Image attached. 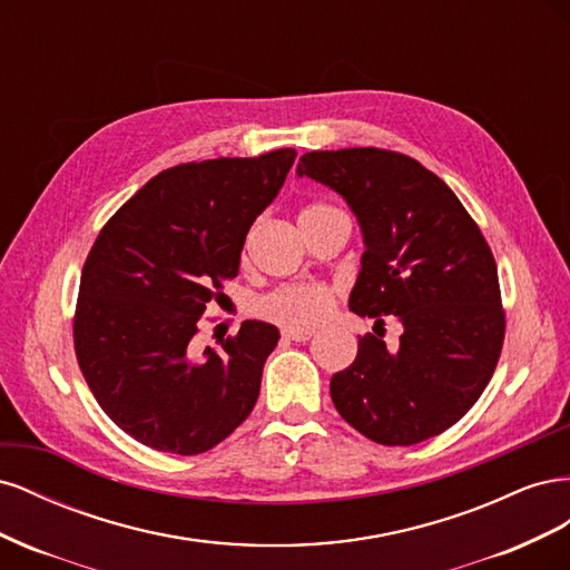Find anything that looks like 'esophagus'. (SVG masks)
<instances>
[{
  "label": "esophagus",
  "instance_id": "34e87169",
  "mask_svg": "<svg viewBox=\"0 0 570 570\" xmlns=\"http://www.w3.org/2000/svg\"><path fill=\"white\" fill-rule=\"evenodd\" d=\"M283 337L295 340V342H306V340L314 337V331H299V327H285Z\"/></svg>",
  "mask_w": 570,
  "mask_h": 570
}]
</instances>
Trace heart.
<instances>
[{
	"instance_id": "obj_1",
	"label": "heart",
	"mask_w": 570,
	"mask_h": 570,
	"mask_svg": "<svg viewBox=\"0 0 570 570\" xmlns=\"http://www.w3.org/2000/svg\"><path fill=\"white\" fill-rule=\"evenodd\" d=\"M333 206L314 204L304 209V214H316L327 212ZM335 306L333 289L318 285V283H302V285H285L268 292L266 297L258 302V314L264 318L281 323L285 327H299V331H308V327H316L331 316Z\"/></svg>"
}]
</instances>
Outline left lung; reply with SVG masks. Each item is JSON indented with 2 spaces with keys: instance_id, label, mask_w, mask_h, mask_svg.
Listing matches in <instances>:
<instances>
[{
  "instance_id": "8db88e82",
  "label": "left lung",
  "mask_w": 570,
  "mask_h": 570,
  "mask_svg": "<svg viewBox=\"0 0 570 570\" xmlns=\"http://www.w3.org/2000/svg\"><path fill=\"white\" fill-rule=\"evenodd\" d=\"M350 204L364 235L350 308L375 318L354 364L333 375L340 416L377 444L409 446L465 416L494 373L504 312L494 256L459 197L404 154L354 147L297 164ZM396 315L390 353L376 327Z\"/></svg>"
}]
</instances>
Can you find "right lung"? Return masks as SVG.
<instances>
[{"instance_id":"obj_1","label":"right lung","mask_w":570,"mask_h":570,"mask_svg":"<svg viewBox=\"0 0 570 570\" xmlns=\"http://www.w3.org/2000/svg\"><path fill=\"white\" fill-rule=\"evenodd\" d=\"M295 157L275 149L161 170L95 239L80 275L76 356L99 406L132 440L193 456L252 413L278 327L245 321L220 352L204 354L193 337Z\"/></svg>"}]
</instances>
